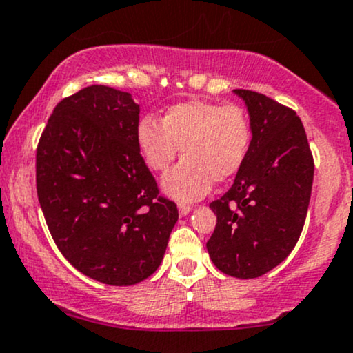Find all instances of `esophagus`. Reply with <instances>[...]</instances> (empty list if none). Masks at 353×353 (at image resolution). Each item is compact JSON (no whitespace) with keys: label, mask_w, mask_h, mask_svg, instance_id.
Returning a JSON list of instances; mask_svg holds the SVG:
<instances>
[{"label":"esophagus","mask_w":353,"mask_h":353,"mask_svg":"<svg viewBox=\"0 0 353 353\" xmlns=\"http://www.w3.org/2000/svg\"><path fill=\"white\" fill-rule=\"evenodd\" d=\"M190 210H192V205H189V204H181V205H179V216H181V217L189 216Z\"/></svg>","instance_id":"1"}]
</instances>
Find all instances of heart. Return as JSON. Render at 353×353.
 I'll list each match as a JSON object with an SVG mask.
<instances>
[{
    "mask_svg": "<svg viewBox=\"0 0 353 353\" xmlns=\"http://www.w3.org/2000/svg\"><path fill=\"white\" fill-rule=\"evenodd\" d=\"M136 141L145 165L164 172L177 152L182 161L163 179L168 196L181 202L201 199L212 182L232 179L245 164L252 143V125L247 112L236 104L221 106L208 101L174 104L161 117L139 121Z\"/></svg>",
    "mask_w": 353,
    "mask_h": 353,
    "instance_id": "b5f03b06",
    "label": "heart"
}]
</instances>
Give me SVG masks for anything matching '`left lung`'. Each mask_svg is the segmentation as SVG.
I'll use <instances>...</instances> for the list:
<instances>
[{
	"label": "left lung",
	"mask_w": 353,
	"mask_h": 353,
	"mask_svg": "<svg viewBox=\"0 0 353 353\" xmlns=\"http://www.w3.org/2000/svg\"><path fill=\"white\" fill-rule=\"evenodd\" d=\"M234 94L245 103L252 143L232 188L210 202L217 224L208 252L221 272L255 279L285 261L301 237L314 157L295 111L247 89Z\"/></svg>",
	"instance_id": "1"
}]
</instances>
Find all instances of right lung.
<instances>
[{"label":"right lung","mask_w":353,"mask_h":353,"mask_svg":"<svg viewBox=\"0 0 353 353\" xmlns=\"http://www.w3.org/2000/svg\"><path fill=\"white\" fill-rule=\"evenodd\" d=\"M137 124L129 92L88 86L54 108L36 151L38 199L56 245L108 285L156 272L179 217L141 156Z\"/></svg>","instance_id":"obj_1"}]
</instances>
